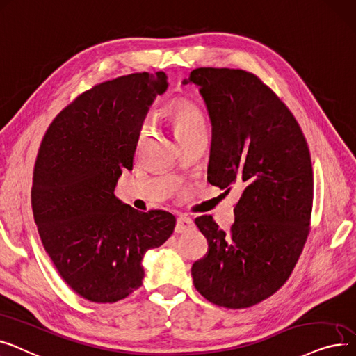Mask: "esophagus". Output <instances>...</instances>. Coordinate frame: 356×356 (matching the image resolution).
<instances>
[{"label":"esophagus","instance_id":"1","mask_svg":"<svg viewBox=\"0 0 356 356\" xmlns=\"http://www.w3.org/2000/svg\"><path fill=\"white\" fill-rule=\"evenodd\" d=\"M193 226H194V223H193V220H191L190 217L179 216V217L177 218L175 232H177V233H185V232L191 230V229H193Z\"/></svg>","mask_w":356,"mask_h":356}]
</instances>
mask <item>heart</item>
I'll return each instance as SVG.
<instances>
[{
  "label": "heart",
  "instance_id": "heart-1",
  "mask_svg": "<svg viewBox=\"0 0 356 356\" xmlns=\"http://www.w3.org/2000/svg\"><path fill=\"white\" fill-rule=\"evenodd\" d=\"M172 123H174L175 133H177L179 140L184 138L193 136V134H195V133L206 131L204 120H202L200 111L188 103H179L174 107ZM147 133H149V123L145 122V123H142L139 133H138V140H136L138 147H140V145L145 142Z\"/></svg>",
  "mask_w": 356,
  "mask_h": 356
}]
</instances>
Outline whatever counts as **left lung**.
Segmentation results:
<instances>
[{
	"label": "left lung",
	"instance_id": "8db88e82",
	"mask_svg": "<svg viewBox=\"0 0 356 356\" xmlns=\"http://www.w3.org/2000/svg\"><path fill=\"white\" fill-rule=\"evenodd\" d=\"M182 83L200 88L210 117L209 182L243 190L229 234L211 216L195 218L209 250L191 268L194 286L217 306L250 307L290 278L307 241L309 146L291 111L253 74L198 67Z\"/></svg>",
	"mask_w": 356,
	"mask_h": 356
}]
</instances>
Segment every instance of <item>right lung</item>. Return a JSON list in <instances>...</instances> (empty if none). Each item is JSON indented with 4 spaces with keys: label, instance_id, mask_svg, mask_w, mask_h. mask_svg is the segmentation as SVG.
Listing matches in <instances>:
<instances>
[{
    "label": "right lung",
    "instance_id": "obj_1",
    "mask_svg": "<svg viewBox=\"0 0 356 356\" xmlns=\"http://www.w3.org/2000/svg\"><path fill=\"white\" fill-rule=\"evenodd\" d=\"M166 79L163 72H143L95 86L58 114L40 145L33 216L58 273L90 301L115 302L136 291L145 253L174 232L171 213L138 211L114 195Z\"/></svg>",
    "mask_w": 356,
    "mask_h": 356
}]
</instances>
